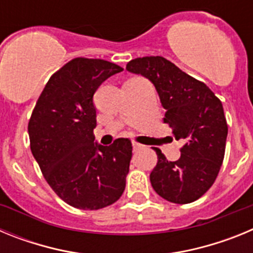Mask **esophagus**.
<instances>
[{
	"label": "esophagus",
	"mask_w": 253,
	"mask_h": 253,
	"mask_svg": "<svg viewBox=\"0 0 253 253\" xmlns=\"http://www.w3.org/2000/svg\"><path fill=\"white\" fill-rule=\"evenodd\" d=\"M140 147H142V144H139V143H137V142H133V148L134 149H138V148H140Z\"/></svg>",
	"instance_id": "34e87169"
}]
</instances>
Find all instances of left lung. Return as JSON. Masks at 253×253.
<instances>
[{"label":"left lung","instance_id":"8db88e82","mask_svg":"<svg viewBox=\"0 0 253 253\" xmlns=\"http://www.w3.org/2000/svg\"><path fill=\"white\" fill-rule=\"evenodd\" d=\"M126 69L154 84L166 109L163 123L184 142L175 162L154 148L158 162L149 175L152 187L167 202H195L214 184L224 160L228 125L222 102L204 82L160 55L131 59Z\"/></svg>","mask_w":253,"mask_h":253}]
</instances>
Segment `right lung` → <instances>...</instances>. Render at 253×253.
<instances>
[{"mask_svg":"<svg viewBox=\"0 0 253 253\" xmlns=\"http://www.w3.org/2000/svg\"><path fill=\"white\" fill-rule=\"evenodd\" d=\"M122 71L104 59L69 60L49 78L29 120L31 153L44 178L63 202L77 209L109 207L124 193L130 139L118 138L109 147L93 142V93Z\"/></svg>","mask_w":253,"mask_h":253,"instance_id":"1","label":"right lung"}]
</instances>
